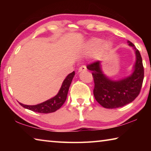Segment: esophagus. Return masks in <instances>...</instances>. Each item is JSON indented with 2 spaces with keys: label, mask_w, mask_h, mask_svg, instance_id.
<instances>
[{
  "label": "esophagus",
  "mask_w": 151,
  "mask_h": 151,
  "mask_svg": "<svg viewBox=\"0 0 151 151\" xmlns=\"http://www.w3.org/2000/svg\"><path fill=\"white\" fill-rule=\"evenodd\" d=\"M86 69H87V68H86V66H85V65H83V66H81L80 68H79V69H78V72H79V73H81V72H82V71H86Z\"/></svg>",
  "instance_id": "1"
}]
</instances>
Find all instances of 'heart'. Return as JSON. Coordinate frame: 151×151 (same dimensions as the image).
<instances>
[{
	"mask_svg": "<svg viewBox=\"0 0 151 151\" xmlns=\"http://www.w3.org/2000/svg\"><path fill=\"white\" fill-rule=\"evenodd\" d=\"M102 43H103V40L100 39H93L91 40L88 42L87 48L90 52H95L97 50L99 49V48L101 47ZM112 43L110 41L105 42L102 46V48L104 51H109L112 48Z\"/></svg>",
	"mask_w": 151,
	"mask_h": 151,
	"instance_id": "obj_1",
	"label": "heart"
}]
</instances>
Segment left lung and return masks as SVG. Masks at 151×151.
Here are the masks:
<instances>
[{"mask_svg":"<svg viewBox=\"0 0 151 151\" xmlns=\"http://www.w3.org/2000/svg\"><path fill=\"white\" fill-rule=\"evenodd\" d=\"M136 55L133 71L131 75L119 80H112L106 76L101 68V63L96 61L86 67L91 70L94 82L93 91L96 101L106 109L122 107L133 101L140 93L144 78V68L139 51L128 40Z\"/></svg>","mask_w":151,"mask_h":151,"instance_id":"8db88e82","label":"left lung"}]
</instances>
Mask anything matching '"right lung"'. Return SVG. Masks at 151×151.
<instances>
[{
  "mask_svg": "<svg viewBox=\"0 0 151 151\" xmlns=\"http://www.w3.org/2000/svg\"><path fill=\"white\" fill-rule=\"evenodd\" d=\"M75 75V71L68 75L65 80L63 81L62 86H61L58 93L57 95L52 98L48 99L42 103L36 104V105H27V104H23L22 103H20V104L25 109L36 112H39V113H50V112H55L58 109H59L65 103L66 96H67L68 89H69L71 82H72Z\"/></svg>",
  "mask_w": 151,
  "mask_h": 151,
  "instance_id": "right-lung-1",
  "label": "right lung"
}]
</instances>
